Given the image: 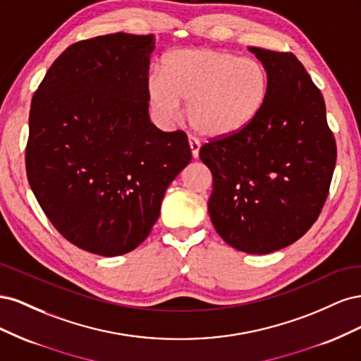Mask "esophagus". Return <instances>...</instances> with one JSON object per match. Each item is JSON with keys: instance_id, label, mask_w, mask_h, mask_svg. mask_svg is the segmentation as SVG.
I'll list each match as a JSON object with an SVG mask.
<instances>
[{"instance_id": "esophagus-1", "label": "esophagus", "mask_w": 361, "mask_h": 361, "mask_svg": "<svg viewBox=\"0 0 361 361\" xmlns=\"http://www.w3.org/2000/svg\"><path fill=\"white\" fill-rule=\"evenodd\" d=\"M188 143H190V149H191V154L192 158H197L199 157V150H200V141L194 137L188 138Z\"/></svg>"}]
</instances>
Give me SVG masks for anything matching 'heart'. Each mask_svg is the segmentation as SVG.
<instances>
[{
    "instance_id": "1",
    "label": "heart",
    "mask_w": 361,
    "mask_h": 361,
    "mask_svg": "<svg viewBox=\"0 0 361 361\" xmlns=\"http://www.w3.org/2000/svg\"><path fill=\"white\" fill-rule=\"evenodd\" d=\"M268 90V72L259 60L214 48L171 51L146 78L150 110L161 123L179 120L180 102H188L191 126L209 138L248 128L264 110Z\"/></svg>"
}]
</instances>
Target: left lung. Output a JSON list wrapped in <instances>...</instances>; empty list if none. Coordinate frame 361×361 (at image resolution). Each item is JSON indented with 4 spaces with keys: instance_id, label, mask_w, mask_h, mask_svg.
I'll return each mask as SVG.
<instances>
[{
    "instance_id": "1",
    "label": "left lung",
    "mask_w": 361,
    "mask_h": 361,
    "mask_svg": "<svg viewBox=\"0 0 361 361\" xmlns=\"http://www.w3.org/2000/svg\"><path fill=\"white\" fill-rule=\"evenodd\" d=\"M248 49L264 64L268 99L248 128L212 140L200 159L212 173L207 211L216 233L244 253L293 244L319 216L336 166L325 102L290 52Z\"/></svg>"
}]
</instances>
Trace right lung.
Returning <instances> with one entry per match:
<instances>
[{
	"instance_id": "add662e5",
	"label": "right lung",
	"mask_w": 361,
	"mask_h": 361,
	"mask_svg": "<svg viewBox=\"0 0 361 361\" xmlns=\"http://www.w3.org/2000/svg\"><path fill=\"white\" fill-rule=\"evenodd\" d=\"M154 49L152 35L76 42L32 96L30 187L52 226L93 255L114 257L143 243L169 185L191 161L185 133L150 122Z\"/></svg>"
}]
</instances>
